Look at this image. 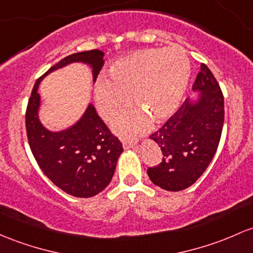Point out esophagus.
<instances>
[{"label":"esophagus","mask_w":253,"mask_h":253,"mask_svg":"<svg viewBox=\"0 0 253 253\" xmlns=\"http://www.w3.org/2000/svg\"><path fill=\"white\" fill-rule=\"evenodd\" d=\"M137 145V140H129V139H124L122 140V146L125 150H128L134 148Z\"/></svg>","instance_id":"esophagus-1"}]
</instances>
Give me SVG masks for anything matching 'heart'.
Here are the masks:
<instances>
[{
	"label": "heart",
	"instance_id": "heart-1",
	"mask_svg": "<svg viewBox=\"0 0 253 253\" xmlns=\"http://www.w3.org/2000/svg\"><path fill=\"white\" fill-rule=\"evenodd\" d=\"M187 56L177 48L141 49L113 63L108 82L95 87V103L104 121H113L128 103L137 107L124 113L113 128L122 137L145 131L151 119L163 122L173 116L184 98L190 80Z\"/></svg>",
	"mask_w": 253,
	"mask_h": 253
}]
</instances>
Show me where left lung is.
<instances>
[{
	"mask_svg": "<svg viewBox=\"0 0 253 253\" xmlns=\"http://www.w3.org/2000/svg\"><path fill=\"white\" fill-rule=\"evenodd\" d=\"M192 90L179 110L150 139L162 150V162L148 169L158 187L182 191L201 177L215 156L224 120V102L220 85L202 63Z\"/></svg>",
	"mask_w": 253,
	"mask_h": 253,
	"instance_id": "obj_1",
	"label": "left lung"
}]
</instances>
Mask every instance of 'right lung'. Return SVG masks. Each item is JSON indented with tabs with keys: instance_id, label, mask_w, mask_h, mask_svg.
Masks as SVG:
<instances>
[{
	"instance_id": "obj_1",
	"label": "right lung",
	"mask_w": 253,
	"mask_h": 253,
	"mask_svg": "<svg viewBox=\"0 0 253 253\" xmlns=\"http://www.w3.org/2000/svg\"><path fill=\"white\" fill-rule=\"evenodd\" d=\"M103 57L104 52L95 49L61 60L37 79L26 109L27 139L38 166L57 187L79 198L96 196L109 185L124 148L91 103L76 124L62 131H50L40 119L38 87L51 72L76 62L91 68L95 83L104 65Z\"/></svg>"
}]
</instances>
